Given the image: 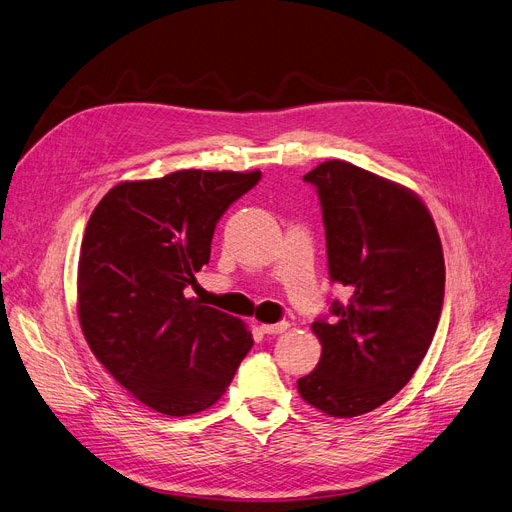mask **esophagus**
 <instances>
[{
	"label": "esophagus",
	"instance_id": "1",
	"mask_svg": "<svg viewBox=\"0 0 512 512\" xmlns=\"http://www.w3.org/2000/svg\"><path fill=\"white\" fill-rule=\"evenodd\" d=\"M288 326V322H276V324H259V328L265 332V335H280Z\"/></svg>",
	"mask_w": 512,
	"mask_h": 512
}]
</instances>
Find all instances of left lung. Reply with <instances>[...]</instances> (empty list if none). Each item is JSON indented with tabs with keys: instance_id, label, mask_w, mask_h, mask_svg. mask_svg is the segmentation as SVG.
<instances>
[{
	"instance_id": "left-lung-1",
	"label": "left lung",
	"mask_w": 512,
	"mask_h": 512,
	"mask_svg": "<svg viewBox=\"0 0 512 512\" xmlns=\"http://www.w3.org/2000/svg\"><path fill=\"white\" fill-rule=\"evenodd\" d=\"M303 180L320 194L330 278L351 299L332 303V324H311L322 355L297 389L311 408L353 418L402 391L427 355L446 263L431 211L410 188L347 161H324Z\"/></svg>"
}]
</instances>
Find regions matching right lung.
I'll return each mask as SVG.
<instances>
[{"mask_svg":"<svg viewBox=\"0 0 512 512\" xmlns=\"http://www.w3.org/2000/svg\"><path fill=\"white\" fill-rule=\"evenodd\" d=\"M261 171L182 169L110 188L87 221L77 316L96 360L167 416L211 408L253 339L242 320L186 297L217 219Z\"/></svg>","mask_w":512,"mask_h":512,"instance_id":"right-lung-1","label":"right lung"}]
</instances>
